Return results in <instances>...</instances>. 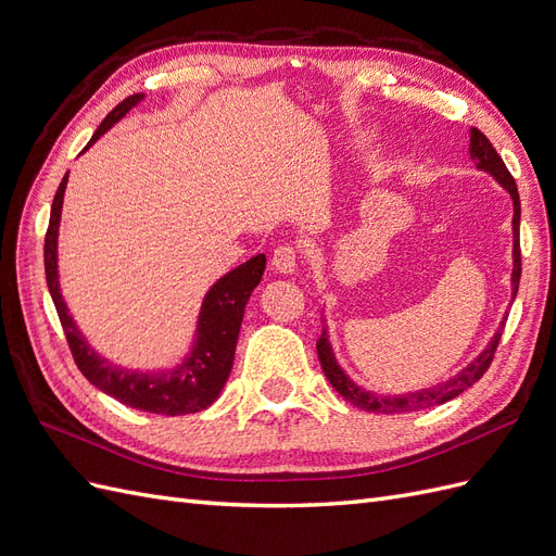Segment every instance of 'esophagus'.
<instances>
[{"label":"esophagus","mask_w":556,"mask_h":556,"mask_svg":"<svg viewBox=\"0 0 556 556\" xmlns=\"http://www.w3.org/2000/svg\"><path fill=\"white\" fill-rule=\"evenodd\" d=\"M271 264L278 274H294L296 266H299V250L290 243H282L274 250V257Z\"/></svg>","instance_id":"34e87169"}]
</instances>
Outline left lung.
Returning a JSON list of instances; mask_svg holds the SVG:
<instances>
[{
    "label": "left lung",
    "instance_id": "8db88e82",
    "mask_svg": "<svg viewBox=\"0 0 556 556\" xmlns=\"http://www.w3.org/2000/svg\"><path fill=\"white\" fill-rule=\"evenodd\" d=\"M470 157L476 160L478 169L490 172L513 197V206H515V215H513V231H515L513 296H517L519 276H521V250H519V213H521V206H519V192H517L515 178L510 176L508 166L503 164L501 155L496 153V148L490 143V139H486L478 127L470 129ZM501 333H503V327L494 333L492 343L486 345L482 355L476 362H470L459 376H454L447 382H441L439 387H431V390H422V392H415V394H403V396H378V394L359 390V387L341 371V366L336 364L325 329H323V336L317 339V357H319L323 371H325L327 380L331 382L333 390L339 392L345 401H350L352 406H357V408L368 410V413H410V410H425V408H431V406H439V403H445L454 396H459L462 392L468 390V387H473L484 376L486 368H490V364L496 355Z\"/></svg>",
    "mask_w": 556,
    "mask_h": 556
}]
</instances>
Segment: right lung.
Returning a JSON list of instances; mask_svg holds the SVG:
<instances>
[{
  "label": "right lung",
  "mask_w": 556,
  "mask_h": 556,
  "mask_svg": "<svg viewBox=\"0 0 556 556\" xmlns=\"http://www.w3.org/2000/svg\"><path fill=\"white\" fill-rule=\"evenodd\" d=\"M143 94H131L123 99L92 134L90 143L83 148L88 150L106 129H111L121 117L137 106ZM70 176V174H66ZM66 176L62 178L60 188L53 199V208H50V223L46 231L43 243V266H46V282L50 296H53L55 311L60 315V323L70 343L72 357L80 374L86 376L94 387H99L104 394L117 399L129 408L157 413V415H188L208 408L211 403L223 392V387L229 378L231 364H233V350H237L239 331L243 323V311L252 290L257 288L266 257L255 255L233 268L227 276L217 280L208 290L204 306L199 313V329H197V343L185 359L174 371L164 374H137V371H123V368L111 366L83 339L78 327L74 325L72 315L66 313V304L60 294L58 282V227H60V213H62V199L66 188Z\"/></svg>",
  "instance_id": "right-lung-1"
}]
</instances>
